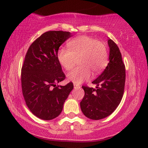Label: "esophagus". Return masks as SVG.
<instances>
[{
    "instance_id": "1",
    "label": "esophagus",
    "mask_w": 148,
    "mask_h": 148,
    "mask_svg": "<svg viewBox=\"0 0 148 148\" xmlns=\"http://www.w3.org/2000/svg\"><path fill=\"white\" fill-rule=\"evenodd\" d=\"M73 86H74V88H75H75H81L79 85L77 84H75V83H74Z\"/></svg>"
}]
</instances>
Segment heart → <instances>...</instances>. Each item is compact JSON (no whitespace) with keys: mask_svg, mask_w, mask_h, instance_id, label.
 <instances>
[{"mask_svg":"<svg viewBox=\"0 0 148 148\" xmlns=\"http://www.w3.org/2000/svg\"><path fill=\"white\" fill-rule=\"evenodd\" d=\"M67 48H60L56 58L62 67L70 70L78 58L79 66L69 72L66 77L69 81L81 84L90 78L92 73L97 75L106 67L108 52L103 42L88 36H80L67 42Z\"/></svg>","mask_w":148,"mask_h":148,"instance_id":"obj_1","label":"heart"}]
</instances>
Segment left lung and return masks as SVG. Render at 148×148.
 Segmentation results:
<instances>
[{
    "mask_svg": "<svg viewBox=\"0 0 148 148\" xmlns=\"http://www.w3.org/2000/svg\"><path fill=\"white\" fill-rule=\"evenodd\" d=\"M109 62L104 71L93 81L96 89L82 86L85 95L80 102L82 112L92 120L106 118L115 110L122 100L125 89V66L120 50L108 39Z\"/></svg>",
    "mask_w": 148,
    "mask_h": 148,
    "instance_id": "8db88e82",
    "label": "left lung"
}]
</instances>
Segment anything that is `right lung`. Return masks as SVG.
Masks as SVG:
<instances>
[{
	"label": "right lung",
	"instance_id": "add662e5",
	"mask_svg": "<svg viewBox=\"0 0 148 148\" xmlns=\"http://www.w3.org/2000/svg\"><path fill=\"white\" fill-rule=\"evenodd\" d=\"M71 36L69 32H46L31 44L26 53L21 69L22 93L30 111L43 120H52L60 114L73 89L71 82L64 86L56 85L65 79L56 54Z\"/></svg>",
	"mask_w": 148,
	"mask_h": 148
}]
</instances>
